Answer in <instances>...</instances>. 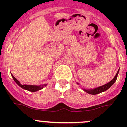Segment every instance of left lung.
Returning <instances> with one entry per match:
<instances>
[{
  "instance_id": "1",
  "label": "left lung",
  "mask_w": 127,
  "mask_h": 127,
  "mask_svg": "<svg viewBox=\"0 0 127 127\" xmlns=\"http://www.w3.org/2000/svg\"><path fill=\"white\" fill-rule=\"evenodd\" d=\"M119 72V69L118 71H117V74H116V75L114 76V77L113 78V79H112V80H111L109 82L107 83V84H105V85H102V86L98 87L95 88H90V89H89V88H87V89H85V88H82V89L84 90V91L86 92L87 93H89V94H91V95H96V94H98V93H101V92H104V91L107 90V89H109V88L111 87L114 84V82H116V80H117V75H118ZM77 84L78 85H79V83L77 82Z\"/></svg>"
}]
</instances>
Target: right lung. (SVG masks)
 Returning a JSON list of instances; mask_svg holds the SVG:
<instances>
[{
    "label": "right lung",
    "instance_id": "1",
    "mask_svg": "<svg viewBox=\"0 0 127 127\" xmlns=\"http://www.w3.org/2000/svg\"><path fill=\"white\" fill-rule=\"evenodd\" d=\"M11 76H12L13 80H15V82H16V84L20 87L23 88L24 90H26L30 91V92H37V91H39L40 90L42 89L44 87L47 86V84H44V85H26V84H24V85H22V84H21V83H20V82H19L18 80L17 79H16V78L12 74H11Z\"/></svg>",
    "mask_w": 127,
    "mask_h": 127
}]
</instances>
